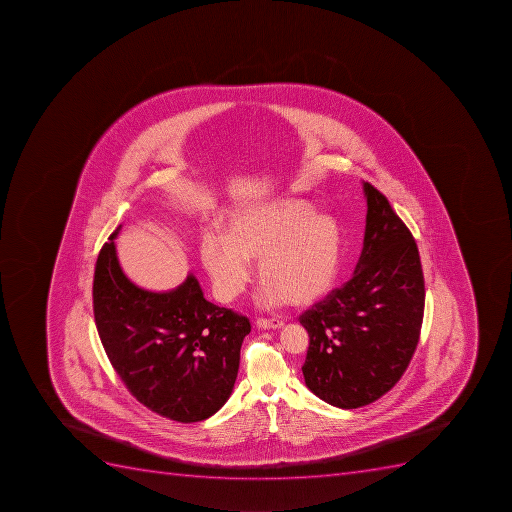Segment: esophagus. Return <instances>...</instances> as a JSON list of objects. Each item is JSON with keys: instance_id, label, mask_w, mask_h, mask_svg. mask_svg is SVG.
I'll use <instances>...</instances> for the list:
<instances>
[{"instance_id": "esophagus-1", "label": "esophagus", "mask_w": 512, "mask_h": 512, "mask_svg": "<svg viewBox=\"0 0 512 512\" xmlns=\"http://www.w3.org/2000/svg\"><path fill=\"white\" fill-rule=\"evenodd\" d=\"M256 324H258V327H261V329H280L285 323L279 318H259Z\"/></svg>"}]
</instances>
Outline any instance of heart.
<instances>
[{"instance_id": "obj_1", "label": "heart", "mask_w": 512, "mask_h": 512, "mask_svg": "<svg viewBox=\"0 0 512 512\" xmlns=\"http://www.w3.org/2000/svg\"><path fill=\"white\" fill-rule=\"evenodd\" d=\"M225 237L206 233L201 258L220 300L232 301L253 279L259 259L266 280L261 305H311L334 287L340 269L334 220L303 199L287 198L240 207L225 220Z\"/></svg>"}]
</instances>
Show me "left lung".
<instances>
[{"label":"left lung","mask_w":512,"mask_h":512,"mask_svg":"<svg viewBox=\"0 0 512 512\" xmlns=\"http://www.w3.org/2000/svg\"><path fill=\"white\" fill-rule=\"evenodd\" d=\"M366 227L352 279L300 316L310 334L306 386L339 408L371 404L412 360L425 310L417 243L383 193L363 183Z\"/></svg>","instance_id":"1"}]
</instances>
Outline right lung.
I'll list each match as a JSON object with an SVG mask.
<instances>
[{
    "label": "right lung",
    "mask_w": 512,
    "mask_h": 512,
    "mask_svg": "<svg viewBox=\"0 0 512 512\" xmlns=\"http://www.w3.org/2000/svg\"><path fill=\"white\" fill-rule=\"evenodd\" d=\"M108 238L95 262V326L121 381L160 417H212L232 394L250 319L207 301L193 274L168 292L133 284Z\"/></svg>",
    "instance_id": "obj_1"
}]
</instances>
